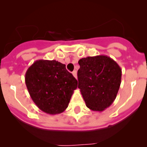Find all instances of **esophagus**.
<instances>
[{"mask_svg": "<svg viewBox=\"0 0 147 147\" xmlns=\"http://www.w3.org/2000/svg\"><path fill=\"white\" fill-rule=\"evenodd\" d=\"M72 75H73V76L77 79V71L76 70H74L73 72H72Z\"/></svg>", "mask_w": 147, "mask_h": 147, "instance_id": "obj_1", "label": "esophagus"}]
</instances>
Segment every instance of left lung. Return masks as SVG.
<instances>
[{
  "label": "left lung",
  "instance_id": "left-lung-1",
  "mask_svg": "<svg viewBox=\"0 0 147 147\" xmlns=\"http://www.w3.org/2000/svg\"><path fill=\"white\" fill-rule=\"evenodd\" d=\"M78 63V88L86 106L102 112L116 99L121 84V68L107 55L84 57Z\"/></svg>",
  "mask_w": 147,
  "mask_h": 147
}]
</instances>
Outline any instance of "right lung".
I'll return each instance as SVG.
<instances>
[{"label": "right lung", "instance_id": "1", "mask_svg": "<svg viewBox=\"0 0 147 147\" xmlns=\"http://www.w3.org/2000/svg\"><path fill=\"white\" fill-rule=\"evenodd\" d=\"M25 81L34 103L49 115L64 112L78 87L65 65L55 60H36L26 71Z\"/></svg>", "mask_w": 147, "mask_h": 147}]
</instances>
